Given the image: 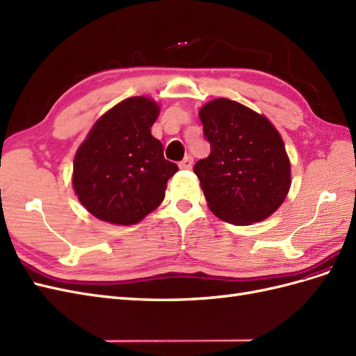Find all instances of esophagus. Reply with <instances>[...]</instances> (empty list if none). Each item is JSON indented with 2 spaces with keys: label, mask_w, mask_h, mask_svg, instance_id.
Masks as SVG:
<instances>
[{
  "label": "esophagus",
  "mask_w": 356,
  "mask_h": 356,
  "mask_svg": "<svg viewBox=\"0 0 356 356\" xmlns=\"http://www.w3.org/2000/svg\"><path fill=\"white\" fill-rule=\"evenodd\" d=\"M193 163H194L193 156H185L184 159H181V161L179 162V167H180L181 170H191V168H193Z\"/></svg>",
  "instance_id": "1"
}]
</instances>
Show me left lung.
<instances>
[{
    "instance_id": "8db88e82",
    "label": "left lung",
    "mask_w": 356,
    "mask_h": 356,
    "mask_svg": "<svg viewBox=\"0 0 356 356\" xmlns=\"http://www.w3.org/2000/svg\"><path fill=\"white\" fill-rule=\"evenodd\" d=\"M200 118L211 154L194 172L209 209L234 225L266 220L290 189V161L280 132L265 115L224 97L206 104Z\"/></svg>"
}]
</instances>
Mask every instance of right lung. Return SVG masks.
Wrapping results in <instances>:
<instances>
[{
    "label": "right lung",
    "instance_id": "obj_1",
    "mask_svg": "<svg viewBox=\"0 0 356 356\" xmlns=\"http://www.w3.org/2000/svg\"><path fill=\"white\" fill-rule=\"evenodd\" d=\"M158 115L153 99H124L99 118L79 145L72 185L97 220L132 225L162 203L179 167L163 158L161 141L150 134Z\"/></svg>",
    "mask_w": 356,
    "mask_h": 356
}]
</instances>
